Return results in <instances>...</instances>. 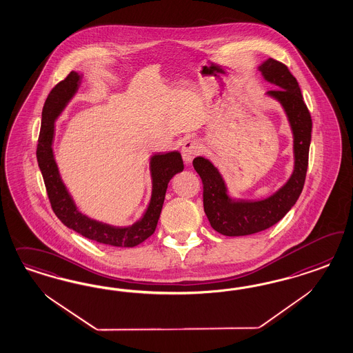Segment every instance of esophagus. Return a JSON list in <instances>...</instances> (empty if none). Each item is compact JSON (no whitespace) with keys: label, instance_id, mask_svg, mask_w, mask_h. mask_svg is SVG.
<instances>
[{"label":"esophagus","instance_id":"esophagus-1","mask_svg":"<svg viewBox=\"0 0 353 353\" xmlns=\"http://www.w3.org/2000/svg\"><path fill=\"white\" fill-rule=\"evenodd\" d=\"M201 150H202V148H201V145H199L198 141H195V139L186 141V142L182 145V159H183V161H185L186 164L192 163V159H194L196 155H199Z\"/></svg>","mask_w":353,"mask_h":353}]
</instances>
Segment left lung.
Masks as SVG:
<instances>
[{"instance_id":"left-lung-1","label":"left lung","mask_w":353,"mask_h":353,"mask_svg":"<svg viewBox=\"0 0 353 353\" xmlns=\"http://www.w3.org/2000/svg\"><path fill=\"white\" fill-rule=\"evenodd\" d=\"M264 79L277 86L268 94L281 102L294 133L295 168L289 181L276 194L259 202H234L226 194L221 174L208 159L198 157L192 161L194 170L203 182L204 212L216 232L228 236L255 234L277 224L296 203L301 194L310 155L312 118L299 84L286 64L273 58L259 67Z\"/></svg>"}]
</instances>
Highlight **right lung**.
I'll return each instance as SVG.
<instances>
[{"label": "right lung", "mask_w": 353, "mask_h": 353, "mask_svg": "<svg viewBox=\"0 0 353 353\" xmlns=\"http://www.w3.org/2000/svg\"><path fill=\"white\" fill-rule=\"evenodd\" d=\"M79 80L80 75L75 71H71L64 80L54 86L43 105L41 130L37 141L36 157L40 171L43 173L48 198L57 217L67 228L75 230L76 233L108 246H137L145 239H148L157 229L168 182L176 173L183 170L181 154L179 151H172L167 154H155L151 158V201L142 219L132 226L115 228L92 220L86 217L85 214L79 212L72 198L65 190V186L61 180L52 149L54 120L58 118L67 102L75 94L79 86Z\"/></svg>", "instance_id": "right-lung-1"}]
</instances>
